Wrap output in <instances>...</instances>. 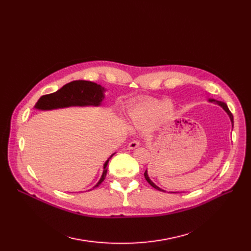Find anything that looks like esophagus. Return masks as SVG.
I'll return each mask as SVG.
<instances>
[{
	"instance_id": "esophagus-1",
	"label": "esophagus",
	"mask_w": 251,
	"mask_h": 251,
	"mask_svg": "<svg viewBox=\"0 0 251 251\" xmlns=\"http://www.w3.org/2000/svg\"><path fill=\"white\" fill-rule=\"evenodd\" d=\"M139 144H140V143H139L138 140H132V141L129 142L128 149H129V150H134V149H136V148L139 147Z\"/></svg>"
}]
</instances>
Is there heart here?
Returning <instances> with one entry per match:
<instances>
[{
    "label": "heart",
    "instance_id": "heart-1",
    "mask_svg": "<svg viewBox=\"0 0 251 251\" xmlns=\"http://www.w3.org/2000/svg\"><path fill=\"white\" fill-rule=\"evenodd\" d=\"M172 107L169 102L146 99L137 101L129 110L132 123L143 129H152L159 123L167 121L172 115Z\"/></svg>",
    "mask_w": 251,
    "mask_h": 251
}]
</instances>
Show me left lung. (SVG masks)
<instances>
[{"mask_svg": "<svg viewBox=\"0 0 251 251\" xmlns=\"http://www.w3.org/2000/svg\"><path fill=\"white\" fill-rule=\"evenodd\" d=\"M208 101H210V102H215V103L219 104L220 107H222V108L224 109V111H225V112L228 114V116L230 117V120H231L232 127H233V126H234V119H233V115H232V113H231V112H230V110L228 109V105H227L225 102L220 101V100H213V99H209V100H208ZM144 178L147 179V181L151 184V185L153 188H155V189H157V190H160V191H164V192H165V190L161 189L159 186H156L155 184H154V183L150 179V177H149V175H148V170L146 171V172H144ZM171 193H177V192H171Z\"/></svg>", "mask_w": 251, "mask_h": 251, "instance_id": "1", "label": "left lung"}]
</instances>
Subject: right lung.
<instances>
[{"mask_svg": "<svg viewBox=\"0 0 251 251\" xmlns=\"http://www.w3.org/2000/svg\"><path fill=\"white\" fill-rule=\"evenodd\" d=\"M104 87L95 82L85 80H75L70 83L65 84L61 89L57 90L54 94L43 96L37 100L34 108L36 110L48 111L60 108L77 107V105L78 107H86V105L99 107V105L101 104V101L104 98ZM114 154L115 152L111 154L107 162L104 163L102 175L94 188L98 187L104 180L105 175H107V167L109 161Z\"/></svg>", "mask_w": 251, "mask_h": 251, "instance_id": "1", "label": "right lung"}]
</instances>
